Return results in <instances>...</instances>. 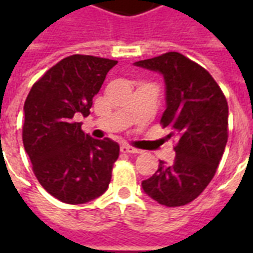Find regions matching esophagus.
Wrapping results in <instances>:
<instances>
[{
	"instance_id": "34e87169",
	"label": "esophagus",
	"mask_w": 253,
	"mask_h": 253,
	"mask_svg": "<svg viewBox=\"0 0 253 253\" xmlns=\"http://www.w3.org/2000/svg\"><path fill=\"white\" fill-rule=\"evenodd\" d=\"M121 152L122 153H127V154H137V153H139L141 150L131 148V146H128V145H122Z\"/></svg>"
}]
</instances>
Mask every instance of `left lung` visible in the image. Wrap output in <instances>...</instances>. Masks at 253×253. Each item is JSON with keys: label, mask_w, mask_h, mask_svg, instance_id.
<instances>
[{"label": "left lung", "mask_w": 253, "mask_h": 253, "mask_svg": "<svg viewBox=\"0 0 253 253\" xmlns=\"http://www.w3.org/2000/svg\"><path fill=\"white\" fill-rule=\"evenodd\" d=\"M135 66L160 73L165 83L163 127L177 139L172 164L142 181V190L160 205L184 206L201 195L215 175L228 142V103L210 73L179 52L143 59Z\"/></svg>", "instance_id": "obj_1"}]
</instances>
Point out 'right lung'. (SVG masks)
<instances>
[{"label": "right lung", "mask_w": 253, "mask_h": 253, "mask_svg": "<svg viewBox=\"0 0 253 253\" xmlns=\"http://www.w3.org/2000/svg\"><path fill=\"white\" fill-rule=\"evenodd\" d=\"M118 61L70 55L34 84L24 103L23 143L42 187L58 201L81 205L103 195L119 145L94 139L78 116L90 114L107 73Z\"/></svg>", "instance_id": "obj_1"}]
</instances>
